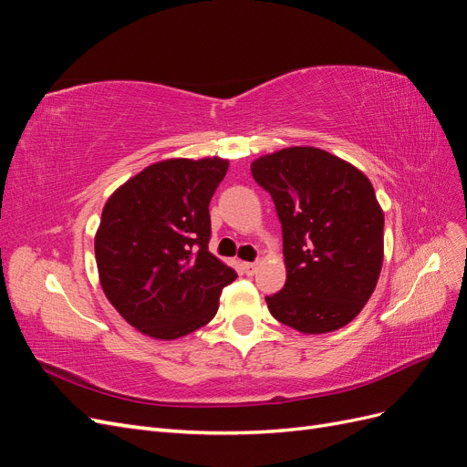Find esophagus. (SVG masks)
Masks as SVG:
<instances>
[{
  "label": "esophagus",
  "instance_id": "esophagus-1",
  "mask_svg": "<svg viewBox=\"0 0 467 467\" xmlns=\"http://www.w3.org/2000/svg\"><path fill=\"white\" fill-rule=\"evenodd\" d=\"M242 268H244V273L247 276H251V275H255V271H257V263H242Z\"/></svg>",
  "mask_w": 467,
  "mask_h": 467
}]
</instances>
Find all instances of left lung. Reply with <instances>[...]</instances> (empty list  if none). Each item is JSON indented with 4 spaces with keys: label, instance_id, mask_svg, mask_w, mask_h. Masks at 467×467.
Instances as JSON below:
<instances>
[{
    "label": "left lung",
    "instance_id": "1",
    "mask_svg": "<svg viewBox=\"0 0 467 467\" xmlns=\"http://www.w3.org/2000/svg\"><path fill=\"white\" fill-rule=\"evenodd\" d=\"M251 173L282 223L286 285L266 296L268 312L309 335L345 327L370 300L384 263V212L370 179L312 146L261 155Z\"/></svg>",
    "mask_w": 467,
    "mask_h": 467
}]
</instances>
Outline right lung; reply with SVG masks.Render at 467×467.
Returning a JSON list of instances; mask_svg holds the SVG:
<instances>
[{
  "instance_id": "add662e5",
  "label": "right lung",
  "mask_w": 467,
  "mask_h": 467,
  "mask_svg": "<svg viewBox=\"0 0 467 467\" xmlns=\"http://www.w3.org/2000/svg\"><path fill=\"white\" fill-rule=\"evenodd\" d=\"M228 160H165L109 196L95 234L107 300L132 327L161 341L201 329L237 278L208 251V204Z\"/></svg>"
}]
</instances>
